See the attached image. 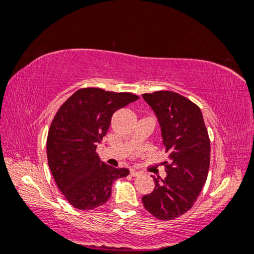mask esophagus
Listing matches in <instances>:
<instances>
[{
    "instance_id": "esophagus-1",
    "label": "esophagus",
    "mask_w": 254,
    "mask_h": 254,
    "mask_svg": "<svg viewBox=\"0 0 254 254\" xmlns=\"http://www.w3.org/2000/svg\"><path fill=\"white\" fill-rule=\"evenodd\" d=\"M130 173H131V176H133V177H135V176H139V175H141V171H140V170H137V169H131L130 170Z\"/></svg>"
}]
</instances>
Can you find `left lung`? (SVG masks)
Segmentation results:
<instances>
[{
    "instance_id": "left-lung-1",
    "label": "left lung",
    "mask_w": 254,
    "mask_h": 254,
    "mask_svg": "<svg viewBox=\"0 0 254 254\" xmlns=\"http://www.w3.org/2000/svg\"><path fill=\"white\" fill-rule=\"evenodd\" d=\"M157 117L169 155L164 179L153 177L155 188L142 196L145 209L160 220H172L194 205L210 166V139L202 112L172 91L142 94Z\"/></svg>"
}]
</instances>
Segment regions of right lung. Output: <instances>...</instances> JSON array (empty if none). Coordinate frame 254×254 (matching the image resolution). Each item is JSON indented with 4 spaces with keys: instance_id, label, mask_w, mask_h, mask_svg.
I'll return each instance as SVG.
<instances>
[{
    "instance_id": "add662e5",
    "label": "right lung",
    "mask_w": 254,
    "mask_h": 254,
    "mask_svg": "<svg viewBox=\"0 0 254 254\" xmlns=\"http://www.w3.org/2000/svg\"><path fill=\"white\" fill-rule=\"evenodd\" d=\"M128 92L79 89L57 112L47 140L48 164L57 186L78 210H93L111 197L112 185L128 175L100 161L96 149L117 109L138 100Z\"/></svg>"
}]
</instances>
